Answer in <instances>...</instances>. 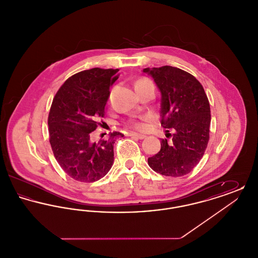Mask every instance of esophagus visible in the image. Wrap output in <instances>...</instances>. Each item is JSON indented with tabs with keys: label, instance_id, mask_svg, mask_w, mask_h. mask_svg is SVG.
<instances>
[{
	"label": "esophagus",
	"instance_id": "obj_1",
	"mask_svg": "<svg viewBox=\"0 0 258 258\" xmlns=\"http://www.w3.org/2000/svg\"><path fill=\"white\" fill-rule=\"evenodd\" d=\"M130 136H132L133 138H135V139H144L145 137H146V135H139V134H135V133H132V134H130Z\"/></svg>",
	"mask_w": 258,
	"mask_h": 258
}]
</instances>
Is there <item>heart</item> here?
I'll return each instance as SVG.
<instances>
[{
    "label": "heart",
    "mask_w": 258,
    "mask_h": 258,
    "mask_svg": "<svg viewBox=\"0 0 258 258\" xmlns=\"http://www.w3.org/2000/svg\"><path fill=\"white\" fill-rule=\"evenodd\" d=\"M148 83H151L150 80H148L146 78H141L139 79L136 83H135V88L136 87L143 86L146 85ZM146 119H141V120H131L128 122V125L133 128L138 130V131H143L146 128V123H145Z\"/></svg>",
    "instance_id": "1"
}]
</instances>
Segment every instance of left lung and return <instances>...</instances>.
<instances>
[{"mask_svg":"<svg viewBox=\"0 0 258 258\" xmlns=\"http://www.w3.org/2000/svg\"><path fill=\"white\" fill-rule=\"evenodd\" d=\"M143 73L151 75L160 89L161 125L174 131L172 135L166 134L172 136L171 142L161 139L160 152L148 159V164L164 176H184L197 166L208 145V98L197 78L181 69L163 66L144 69Z\"/></svg>","mask_w":258,"mask_h":258,"instance_id":"left-lung-1","label":"left lung"}]
</instances>
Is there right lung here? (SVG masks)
Returning a JSON list of instances; mask_svg holds the SVG:
<instances>
[{
  "instance_id": "add662e5",
  "label": "right lung",
  "mask_w": 258,
  "mask_h": 258,
  "mask_svg": "<svg viewBox=\"0 0 258 258\" xmlns=\"http://www.w3.org/2000/svg\"><path fill=\"white\" fill-rule=\"evenodd\" d=\"M118 69L94 68L74 74L53 98L48 116L49 141L62 170L74 180L92 183L104 177L114 161V143L123 135L114 132L109 138L91 141L98 127L110 87L118 79Z\"/></svg>"
}]
</instances>
